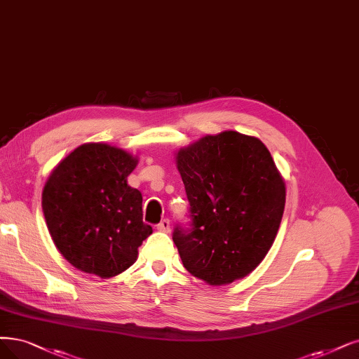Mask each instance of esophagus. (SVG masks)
<instances>
[{"label": "esophagus", "mask_w": 359, "mask_h": 359, "mask_svg": "<svg viewBox=\"0 0 359 359\" xmlns=\"http://www.w3.org/2000/svg\"><path fill=\"white\" fill-rule=\"evenodd\" d=\"M156 229L161 231V232H168L170 231V220L168 219H163L156 224Z\"/></svg>", "instance_id": "1"}]
</instances>
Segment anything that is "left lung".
Here are the masks:
<instances>
[{"label":"left lung","instance_id":"obj_1","mask_svg":"<svg viewBox=\"0 0 359 359\" xmlns=\"http://www.w3.org/2000/svg\"><path fill=\"white\" fill-rule=\"evenodd\" d=\"M189 228L172 231L183 266L210 285L253 271L276 236L285 184L259 139L236 131L205 136L177 154Z\"/></svg>","mask_w":359,"mask_h":359}]
</instances>
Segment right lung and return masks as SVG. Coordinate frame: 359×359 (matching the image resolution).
<instances>
[{"label":"right lung","instance_id":"add662e5","mask_svg":"<svg viewBox=\"0 0 359 359\" xmlns=\"http://www.w3.org/2000/svg\"><path fill=\"white\" fill-rule=\"evenodd\" d=\"M137 159L106 143H86L53 170L43 211L62 256L76 269L111 278L135 263L152 228L142 194L127 183Z\"/></svg>","mask_w":359,"mask_h":359}]
</instances>
